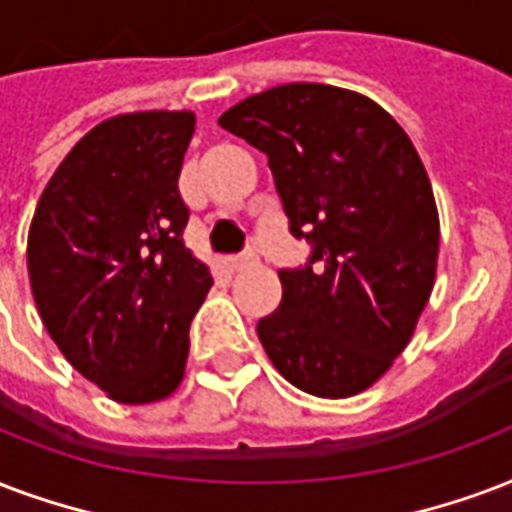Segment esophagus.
<instances>
[{
    "label": "esophagus",
    "mask_w": 512,
    "mask_h": 512,
    "mask_svg": "<svg viewBox=\"0 0 512 512\" xmlns=\"http://www.w3.org/2000/svg\"><path fill=\"white\" fill-rule=\"evenodd\" d=\"M255 260H257L255 252H252V249H247V252H241V255L230 257L228 268H230V271H244V268L255 263Z\"/></svg>",
    "instance_id": "esophagus-1"
}]
</instances>
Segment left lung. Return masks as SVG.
<instances>
[{
	"label": "left lung",
	"mask_w": 512,
	"mask_h": 512,
	"mask_svg": "<svg viewBox=\"0 0 512 512\" xmlns=\"http://www.w3.org/2000/svg\"><path fill=\"white\" fill-rule=\"evenodd\" d=\"M268 155L306 265L282 268V303L257 322L273 368L317 397H351L408 346L438 265L440 222L419 152L376 101L290 83L220 117Z\"/></svg>",
	"instance_id": "left-lung-1"
}]
</instances>
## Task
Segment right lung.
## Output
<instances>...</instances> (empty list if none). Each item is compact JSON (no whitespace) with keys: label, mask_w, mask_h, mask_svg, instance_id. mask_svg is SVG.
<instances>
[{"label":"right lung","mask_w":512,"mask_h":512,"mask_svg":"<svg viewBox=\"0 0 512 512\" xmlns=\"http://www.w3.org/2000/svg\"><path fill=\"white\" fill-rule=\"evenodd\" d=\"M193 112L109 117L74 144L29 228L42 325L74 370L126 405L185 376L190 322L212 273L185 247L179 169Z\"/></svg>","instance_id":"add662e5"}]
</instances>
